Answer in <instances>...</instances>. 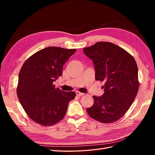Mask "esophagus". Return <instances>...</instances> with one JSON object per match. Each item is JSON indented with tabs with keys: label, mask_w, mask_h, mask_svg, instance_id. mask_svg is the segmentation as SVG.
Returning <instances> with one entry per match:
<instances>
[{
	"label": "esophagus",
	"mask_w": 155,
	"mask_h": 155,
	"mask_svg": "<svg viewBox=\"0 0 155 155\" xmlns=\"http://www.w3.org/2000/svg\"><path fill=\"white\" fill-rule=\"evenodd\" d=\"M76 95H77V96H83V95H84V94H83V93L80 92H79V91H76Z\"/></svg>",
	"instance_id": "1"
}]
</instances>
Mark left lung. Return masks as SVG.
<instances>
[{
  "label": "left lung",
  "instance_id": "left-lung-1",
  "mask_svg": "<svg viewBox=\"0 0 155 155\" xmlns=\"http://www.w3.org/2000/svg\"><path fill=\"white\" fill-rule=\"evenodd\" d=\"M83 51L94 64L96 80L105 82L104 94L93 96L94 103L87 113L101 123L114 122L129 110L137 94V63L127 51L109 42H98Z\"/></svg>",
  "mask_w": 155,
  "mask_h": 155
}]
</instances>
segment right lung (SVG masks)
Wrapping results in <instances>:
<instances>
[{
    "instance_id": "obj_1",
    "label": "right lung",
    "mask_w": 155,
    "mask_h": 155,
    "mask_svg": "<svg viewBox=\"0 0 155 155\" xmlns=\"http://www.w3.org/2000/svg\"><path fill=\"white\" fill-rule=\"evenodd\" d=\"M76 51L50 46L35 53L23 64L17 94L26 113L35 123L53 125L66 114L76 93L55 88L53 82L62 76L64 64Z\"/></svg>"
}]
</instances>
